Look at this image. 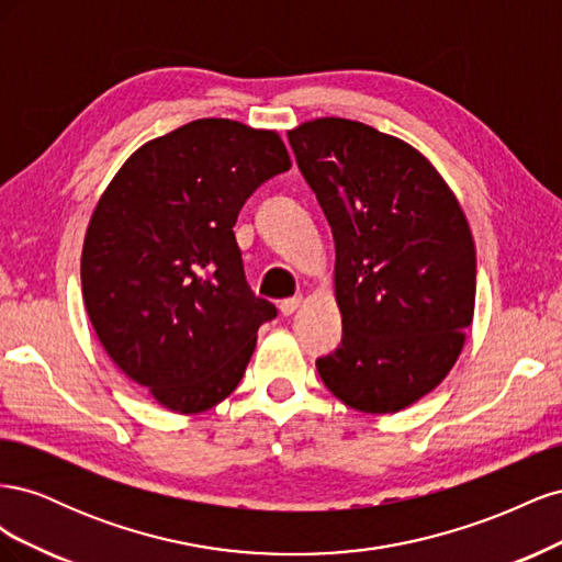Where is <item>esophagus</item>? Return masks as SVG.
<instances>
[{"label":"esophagus","instance_id":"34e87169","mask_svg":"<svg viewBox=\"0 0 562 562\" xmlns=\"http://www.w3.org/2000/svg\"><path fill=\"white\" fill-rule=\"evenodd\" d=\"M302 304V297L300 295H295V297H288V300H283L281 304H279V310H281V314L283 316H291V314H295V310L300 307Z\"/></svg>","mask_w":562,"mask_h":562}]
</instances>
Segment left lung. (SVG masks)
<instances>
[{"label":"left lung","mask_w":562,"mask_h":562,"mask_svg":"<svg viewBox=\"0 0 562 562\" xmlns=\"http://www.w3.org/2000/svg\"><path fill=\"white\" fill-rule=\"evenodd\" d=\"M335 239L342 342L318 375L353 411L398 413L446 380L473 321L475 246L415 147L351 119L288 133Z\"/></svg>","instance_id":"obj_1"}]
</instances>
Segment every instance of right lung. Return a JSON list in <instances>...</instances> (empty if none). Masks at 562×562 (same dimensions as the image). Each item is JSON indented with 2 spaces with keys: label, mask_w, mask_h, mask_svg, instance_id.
I'll list each match as a JSON object with an SVG mask.
<instances>
[{
  "label": "right lung",
  "mask_w": 562,
  "mask_h": 562,
  "mask_svg": "<svg viewBox=\"0 0 562 562\" xmlns=\"http://www.w3.org/2000/svg\"><path fill=\"white\" fill-rule=\"evenodd\" d=\"M291 168L274 131L196 119L145 143L91 215L81 291L100 345L173 413H201L241 382L277 307L250 291L234 225Z\"/></svg>",
  "instance_id": "right-lung-1"
}]
</instances>
